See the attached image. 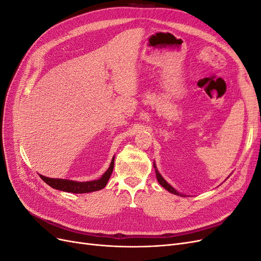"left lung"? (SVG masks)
Masks as SVG:
<instances>
[{
    "label": "left lung",
    "mask_w": 261,
    "mask_h": 261,
    "mask_svg": "<svg viewBox=\"0 0 261 261\" xmlns=\"http://www.w3.org/2000/svg\"><path fill=\"white\" fill-rule=\"evenodd\" d=\"M153 168H154V170H155V176H156V179H158V181H159L160 185H161L162 187H164L165 189H167L168 192H170V193H172V194L177 195V196H180V197H186V195H184V194H181V193L177 192L174 187L171 186V185L168 183V181L165 180V179L162 177V175L160 174L159 171H158V169H156V165H155V163H154V162H153Z\"/></svg>",
    "instance_id": "8db88e82"
}]
</instances>
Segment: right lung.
I'll use <instances>...</instances> for the list:
<instances>
[{
    "label": "right lung",
    "instance_id": "1",
    "mask_svg": "<svg viewBox=\"0 0 261 261\" xmlns=\"http://www.w3.org/2000/svg\"><path fill=\"white\" fill-rule=\"evenodd\" d=\"M114 168V156L112 158V161L110 163L109 169L105 172V174L100 178L94 180H87V181H78V180H72V179H65V178H51L46 177L41 174H39L44 180L46 184L51 186L54 189H59L62 192L67 193H74V194H85V193H91L100 191V189L105 188L108 180L111 176Z\"/></svg>",
    "mask_w": 261,
    "mask_h": 261
}]
</instances>
